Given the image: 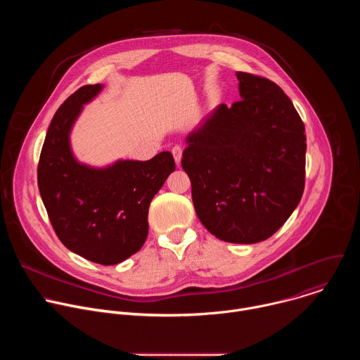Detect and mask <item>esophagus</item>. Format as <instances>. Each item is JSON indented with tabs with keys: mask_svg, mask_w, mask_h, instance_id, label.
Masks as SVG:
<instances>
[{
	"mask_svg": "<svg viewBox=\"0 0 360 360\" xmlns=\"http://www.w3.org/2000/svg\"><path fill=\"white\" fill-rule=\"evenodd\" d=\"M172 155H174V160L176 162V165L181 164V158H182V146L181 145H175L172 148Z\"/></svg>",
	"mask_w": 360,
	"mask_h": 360,
	"instance_id": "esophagus-1",
	"label": "esophagus"
}]
</instances>
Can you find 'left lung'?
Listing matches in <instances>:
<instances>
[{
  "label": "left lung",
  "instance_id": "left-lung-1",
  "mask_svg": "<svg viewBox=\"0 0 360 360\" xmlns=\"http://www.w3.org/2000/svg\"><path fill=\"white\" fill-rule=\"evenodd\" d=\"M240 101L192 131L182 168L202 225L218 239L256 243L292 215L304 189V125L268 78L236 72Z\"/></svg>",
  "mask_w": 360,
  "mask_h": 360
}]
</instances>
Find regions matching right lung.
I'll use <instances>...</instances> for the list:
<instances>
[{
  "mask_svg": "<svg viewBox=\"0 0 360 360\" xmlns=\"http://www.w3.org/2000/svg\"><path fill=\"white\" fill-rule=\"evenodd\" d=\"M101 89V84L81 86L56 112L41 149L38 188L51 225L70 250L99 265H117L142 248L149 203L175 161L165 150L149 161H118L102 169L79 164L70 131Z\"/></svg>",
  "mask_w": 360,
  "mask_h": 360,
  "instance_id": "right-lung-1",
  "label": "right lung"
}]
</instances>
